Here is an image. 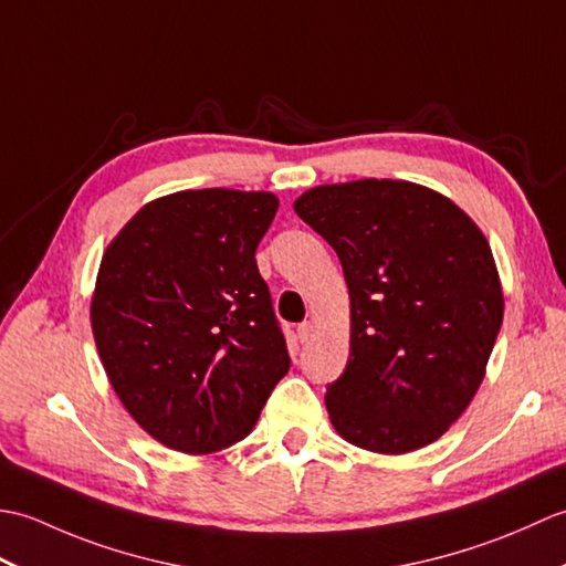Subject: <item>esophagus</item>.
<instances>
[{
    "label": "esophagus",
    "instance_id": "obj_1",
    "mask_svg": "<svg viewBox=\"0 0 566 566\" xmlns=\"http://www.w3.org/2000/svg\"><path fill=\"white\" fill-rule=\"evenodd\" d=\"M314 331H316V326L311 321H306V323H302V326L296 328V333H298V340L302 343H308L311 338H314Z\"/></svg>",
    "mask_w": 566,
    "mask_h": 566
}]
</instances>
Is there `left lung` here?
I'll use <instances>...</instances> for the list:
<instances>
[{"label":"left lung","mask_w":566,"mask_h":566,"mask_svg":"<svg viewBox=\"0 0 566 566\" xmlns=\"http://www.w3.org/2000/svg\"><path fill=\"white\" fill-rule=\"evenodd\" d=\"M294 211L338 252L350 290L333 428L379 454L436 442L472 403L501 331L489 240L454 201L403 179L321 185Z\"/></svg>","instance_id":"left-lung-1"}]
</instances>
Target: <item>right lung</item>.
<instances>
[{
	"label": "right lung",
	"mask_w": 566,
	"mask_h": 566,
	"mask_svg": "<svg viewBox=\"0 0 566 566\" xmlns=\"http://www.w3.org/2000/svg\"><path fill=\"white\" fill-rule=\"evenodd\" d=\"M276 207L272 191H175L146 203L104 250L94 343L130 418L165 448H231L290 371L255 262Z\"/></svg>",
	"instance_id": "add662e5"
}]
</instances>
